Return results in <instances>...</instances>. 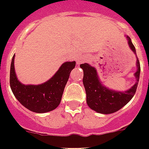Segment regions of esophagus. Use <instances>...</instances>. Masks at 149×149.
I'll use <instances>...</instances> for the list:
<instances>
[{
  "label": "esophagus",
  "instance_id": "obj_1",
  "mask_svg": "<svg viewBox=\"0 0 149 149\" xmlns=\"http://www.w3.org/2000/svg\"><path fill=\"white\" fill-rule=\"evenodd\" d=\"M84 61V58H78V59H77V64H79H79L83 63Z\"/></svg>",
  "mask_w": 149,
  "mask_h": 149
}]
</instances>
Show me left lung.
Returning a JSON list of instances; mask_svg holds the SVG:
<instances>
[{
  "mask_svg": "<svg viewBox=\"0 0 149 149\" xmlns=\"http://www.w3.org/2000/svg\"><path fill=\"white\" fill-rule=\"evenodd\" d=\"M131 49L136 55V51L131 38L127 36ZM137 72H135L136 84L125 92L111 91L106 88L100 82L99 77L95 68L92 67L87 63L81 64L80 67L84 70V83L86 94V103L92 110L100 113H114L126 105L134 97L139 84L140 76V63L137 58Z\"/></svg>",
  "mask_w": 149,
  "mask_h": 149,
  "instance_id": "8db88e82",
  "label": "left lung"
}]
</instances>
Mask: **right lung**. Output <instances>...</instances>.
Returning <instances> with one entry per match:
<instances>
[{"label": "right lung", "mask_w": 149, "mask_h": 149, "mask_svg": "<svg viewBox=\"0 0 149 149\" xmlns=\"http://www.w3.org/2000/svg\"><path fill=\"white\" fill-rule=\"evenodd\" d=\"M15 55L10 70V86L18 101L29 111L36 113H45L56 109L60 104L64 88L71 70L76 66V62H66L49 80L40 85H24L15 75Z\"/></svg>", "instance_id": "add662e5"}]
</instances>
